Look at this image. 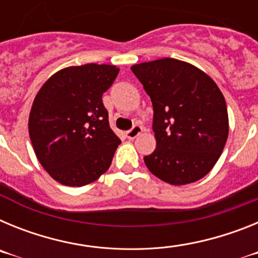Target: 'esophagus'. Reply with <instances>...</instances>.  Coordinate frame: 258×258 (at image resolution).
<instances>
[{"mask_svg": "<svg viewBox=\"0 0 258 258\" xmlns=\"http://www.w3.org/2000/svg\"><path fill=\"white\" fill-rule=\"evenodd\" d=\"M142 132H143V127L141 126V125L136 124L133 127H132L131 131L126 132V137L129 138V140H134V138H137V137L140 136Z\"/></svg>", "mask_w": 258, "mask_h": 258, "instance_id": "34e87169", "label": "esophagus"}]
</instances>
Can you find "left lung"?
Masks as SVG:
<instances>
[{"instance_id":"1","label":"left lung","mask_w":258,"mask_h":258,"mask_svg":"<svg viewBox=\"0 0 258 258\" xmlns=\"http://www.w3.org/2000/svg\"><path fill=\"white\" fill-rule=\"evenodd\" d=\"M154 107L156 149L143 157L157 178L187 184L203 178L220 159L229 116L213 80L186 61L164 58L132 67Z\"/></svg>"}]
</instances>
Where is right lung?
I'll use <instances>...</instances> for the list:
<instances>
[{"label":"right lung","instance_id":"right-lung-1","mask_svg":"<svg viewBox=\"0 0 258 258\" xmlns=\"http://www.w3.org/2000/svg\"><path fill=\"white\" fill-rule=\"evenodd\" d=\"M118 68L68 67L52 75L36 95L29 137L38 161L59 183L81 187L107 172L120 138L111 131L102 95Z\"/></svg>","mask_w":258,"mask_h":258}]
</instances>
